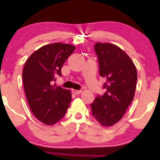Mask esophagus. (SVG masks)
<instances>
[{
    "instance_id": "obj_1",
    "label": "esophagus",
    "mask_w": 160,
    "mask_h": 160,
    "mask_svg": "<svg viewBox=\"0 0 160 160\" xmlns=\"http://www.w3.org/2000/svg\"><path fill=\"white\" fill-rule=\"evenodd\" d=\"M71 92H72L73 94H74V95H79L82 92L81 90H76V89H72Z\"/></svg>"
}]
</instances>
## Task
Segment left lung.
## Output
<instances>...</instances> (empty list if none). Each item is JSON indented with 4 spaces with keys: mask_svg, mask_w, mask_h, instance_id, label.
Here are the masks:
<instances>
[{
    "mask_svg": "<svg viewBox=\"0 0 160 160\" xmlns=\"http://www.w3.org/2000/svg\"><path fill=\"white\" fill-rule=\"evenodd\" d=\"M99 74L106 79L105 92L97 95L90 104L93 117L102 126L110 127L122 118L133 101L137 82V69L122 49L109 43H96Z\"/></svg>",
    "mask_w": 160,
    "mask_h": 160,
    "instance_id": "8db88e82",
    "label": "left lung"
}]
</instances>
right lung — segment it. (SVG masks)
I'll use <instances>...</instances> for the list:
<instances>
[{"instance_id":"add662e5","label":"right lung","mask_w":160,"mask_h":160,"mask_svg":"<svg viewBox=\"0 0 160 160\" xmlns=\"http://www.w3.org/2000/svg\"><path fill=\"white\" fill-rule=\"evenodd\" d=\"M74 49V45L62 43L43 46L24 65L22 80L28 103L34 117L47 126L61 120L71 103V91L52 82L58 75L62 76V65Z\"/></svg>"}]
</instances>
